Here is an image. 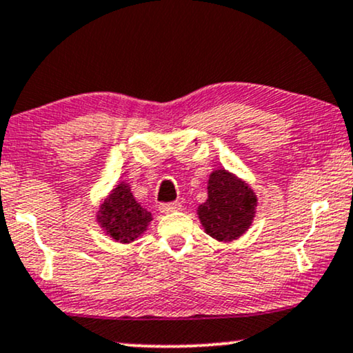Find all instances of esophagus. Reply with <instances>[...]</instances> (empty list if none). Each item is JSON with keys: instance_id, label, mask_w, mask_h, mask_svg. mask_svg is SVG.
<instances>
[{"instance_id": "esophagus-1", "label": "esophagus", "mask_w": 353, "mask_h": 353, "mask_svg": "<svg viewBox=\"0 0 353 353\" xmlns=\"http://www.w3.org/2000/svg\"><path fill=\"white\" fill-rule=\"evenodd\" d=\"M182 208L181 203L177 202H171V203H161L159 205V212L161 213H172V212H179Z\"/></svg>"}]
</instances>
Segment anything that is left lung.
Here are the masks:
<instances>
[{
  "label": "left lung",
  "mask_w": 353,
  "mask_h": 353,
  "mask_svg": "<svg viewBox=\"0 0 353 353\" xmlns=\"http://www.w3.org/2000/svg\"><path fill=\"white\" fill-rule=\"evenodd\" d=\"M208 197L197 215L205 233L220 243H233L251 228L257 212V195L246 181L225 168L212 171Z\"/></svg>",
  "instance_id": "obj_1"
}]
</instances>
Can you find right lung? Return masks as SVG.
Listing matches in <instances>:
<instances>
[{
  "label": "right lung",
  "mask_w": 353,
  "mask_h": 353,
  "mask_svg": "<svg viewBox=\"0 0 353 353\" xmlns=\"http://www.w3.org/2000/svg\"><path fill=\"white\" fill-rule=\"evenodd\" d=\"M153 220L148 210L133 197L130 182L120 181L101 200L96 221L112 241L128 244L145 234Z\"/></svg>",
  "instance_id": "obj_1"
}]
</instances>
